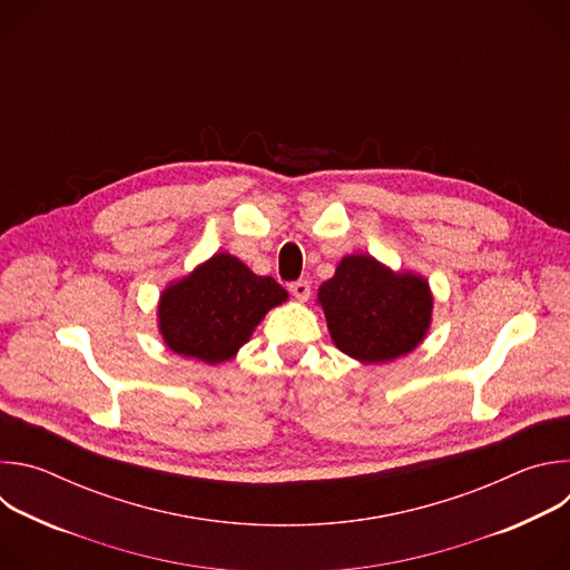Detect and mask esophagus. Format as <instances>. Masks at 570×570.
I'll use <instances>...</instances> for the list:
<instances>
[{
    "label": "esophagus",
    "instance_id": "1",
    "mask_svg": "<svg viewBox=\"0 0 570 570\" xmlns=\"http://www.w3.org/2000/svg\"><path fill=\"white\" fill-rule=\"evenodd\" d=\"M291 293H293V297H295V299L306 302V299L311 297V284H308L306 279H297V282H293V284H291Z\"/></svg>",
    "mask_w": 570,
    "mask_h": 570
}]
</instances>
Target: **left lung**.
I'll list each match as a JSON object with an SVG mask.
<instances>
[{
	"label": "left lung",
	"mask_w": 570,
	"mask_h": 570,
	"mask_svg": "<svg viewBox=\"0 0 570 570\" xmlns=\"http://www.w3.org/2000/svg\"><path fill=\"white\" fill-rule=\"evenodd\" d=\"M334 345L361 363H387L413 352L433 315L429 282L394 273L370 255L345 257L317 288Z\"/></svg>",
	"instance_id": "1"
}]
</instances>
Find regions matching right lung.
I'll use <instances>...</instances> for the list:
<instances>
[{
    "instance_id": "right-lung-1",
    "label": "right lung",
    "mask_w": 570,
    "mask_h": 570,
    "mask_svg": "<svg viewBox=\"0 0 570 570\" xmlns=\"http://www.w3.org/2000/svg\"><path fill=\"white\" fill-rule=\"evenodd\" d=\"M286 299L273 277L218 253L159 295V334L171 352L216 365L229 361L264 315Z\"/></svg>"
}]
</instances>
